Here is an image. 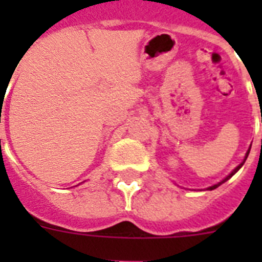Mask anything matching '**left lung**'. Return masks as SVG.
<instances>
[{
	"label": "left lung",
	"mask_w": 262,
	"mask_h": 262,
	"mask_svg": "<svg viewBox=\"0 0 262 262\" xmlns=\"http://www.w3.org/2000/svg\"><path fill=\"white\" fill-rule=\"evenodd\" d=\"M249 151H251V148H249V149H248V152H247V155H245V159H244V161H243V163H242V164H240V165H237V166H236V168H235V169H233L232 172H231V173H230V174H228V176H227V177H226V178H224L223 181H221V182H217V184H216V185H214V186H210V187H209V190H214V189H216V187H217V186H221V185H222V184H224V182H226V181H227V180H230V178H231V177H232V176H233V174H235V173H236V172H237V170H239V169H240V168H242V166H243V165H244V163H245V160H247V157H248V155H249Z\"/></svg>",
	"instance_id": "left-lung-1"
}]
</instances>
